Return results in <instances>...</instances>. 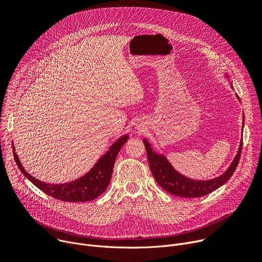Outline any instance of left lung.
<instances>
[{
    "label": "left lung",
    "instance_id": "1",
    "mask_svg": "<svg viewBox=\"0 0 262 262\" xmlns=\"http://www.w3.org/2000/svg\"><path fill=\"white\" fill-rule=\"evenodd\" d=\"M225 77L229 76L225 74ZM233 89V85L231 84ZM239 100V97L236 95ZM240 101V100H239ZM242 129L245 126V114L242 115ZM145 145V149L147 152V160L149 168L152 172L154 178L164 190L167 193L183 198H198L205 195L211 194L212 191L216 190L220 186H222L226 181H228L234 173L241 155L242 149V139L240 140V145L237 150V155L233 162L230 164L222 175L210 179V180H195L188 178L178 170L173 168V166L166 159V157L160 152H157L151 147V144L148 142L147 139H143Z\"/></svg>",
    "mask_w": 262,
    "mask_h": 262
}]
</instances>
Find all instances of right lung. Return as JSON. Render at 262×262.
Listing matches in <instances>:
<instances>
[{
  "mask_svg": "<svg viewBox=\"0 0 262 262\" xmlns=\"http://www.w3.org/2000/svg\"><path fill=\"white\" fill-rule=\"evenodd\" d=\"M127 140L128 135L121 136L120 138H118V140L113 143V145H111L110 149L100 157V159L89 172H86L84 176L76 179L75 181L59 184L46 183L29 175L22 166L19 157H17L15 152L13 144L12 149L15 163L23 172V175L38 188L44 191L45 194L62 201L86 202L96 199L97 197L102 195L108 187L117 155Z\"/></svg>",
  "mask_w": 262,
  "mask_h": 262,
  "instance_id": "obj_1",
  "label": "right lung"
}]
</instances>
